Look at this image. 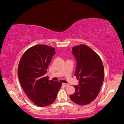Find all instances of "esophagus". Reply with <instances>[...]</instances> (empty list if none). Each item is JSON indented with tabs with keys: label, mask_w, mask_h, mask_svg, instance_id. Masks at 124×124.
<instances>
[{
	"label": "esophagus",
	"mask_w": 124,
	"mask_h": 124,
	"mask_svg": "<svg viewBox=\"0 0 124 124\" xmlns=\"http://www.w3.org/2000/svg\"><path fill=\"white\" fill-rule=\"evenodd\" d=\"M62 85L65 87H68V86H69V85H70L69 84H64V83H63Z\"/></svg>",
	"instance_id": "1"
}]
</instances>
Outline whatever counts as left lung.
Masks as SVG:
<instances>
[{"label":"left lung","instance_id":"left-lung-1","mask_svg":"<svg viewBox=\"0 0 124 124\" xmlns=\"http://www.w3.org/2000/svg\"><path fill=\"white\" fill-rule=\"evenodd\" d=\"M77 60L75 76L79 80V86H74L75 93L70 96L75 103L84 106L97 97L104 80V67L98 54L85 44L73 47Z\"/></svg>","mask_w":124,"mask_h":124}]
</instances>
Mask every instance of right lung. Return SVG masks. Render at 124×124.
I'll return each mask as SVG.
<instances>
[{
    "mask_svg": "<svg viewBox=\"0 0 124 124\" xmlns=\"http://www.w3.org/2000/svg\"><path fill=\"white\" fill-rule=\"evenodd\" d=\"M54 50L46 45H35L24 52L18 64V77L23 89L33 103L40 107L54 101L62 86L61 82L44 77Z\"/></svg>",
    "mask_w": 124,
    "mask_h": 124,
    "instance_id": "add662e5",
    "label": "right lung"
}]
</instances>
